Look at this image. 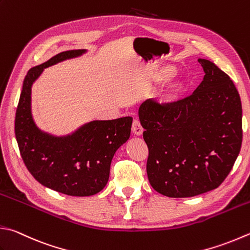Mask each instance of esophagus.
<instances>
[{"label": "esophagus", "instance_id": "obj_1", "mask_svg": "<svg viewBox=\"0 0 250 250\" xmlns=\"http://www.w3.org/2000/svg\"><path fill=\"white\" fill-rule=\"evenodd\" d=\"M131 131H133V133H134L136 136L143 135L144 128H143V126L140 125V122H139L138 120H134L133 126H131Z\"/></svg>", "mask_w": 250, "mask_h": 250}]
</instances>
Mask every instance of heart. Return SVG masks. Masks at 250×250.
Returning a JSON list of instances; mask_svg holds the SVG:
<instances>
[{"label":"heart","instance_id":"heart-1","mask_svg":"<svg viewBox=\"0 0 250 250\" xmlns=\"http://www.w3.org/2000/svg\"><path fill=\"white\" fill-rule=\"evenodd\" d=\"M174 74V68L171 66L163 67L155 73L154 76L150 79L148 83V86H151L153 83H159L162 82H166ZM183 82L180 79H172L169 81L164 88L162 89L161 95H160L159 101L162 104H171V103L175 102L178 98H180L181 93L183 91Z\"/></svg>","mask_w":250,"mask_h":250}]
</instances>
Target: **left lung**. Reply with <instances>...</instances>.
I'll list each match as a JSON object with an SVG mask.
<instances>
[{
	"mask_svg": "<svg viewBox=\"0 0 250 250\" xmlns=\"http://www.w3.org/2000/svg\"><path fill=\"white\" fill-rule=\"evenodd\" d=\"M204 81L171 104L148 99L138 115L149 149L147 174L160 194L185 198L219 187L242 146V102L230 78L199 59Z\"/></svg>",
	"mask_w": 250,
	"mask_h": 250,
	"instance_id": "left-lung-1",
	"label": "left lung"
}]
</instances>
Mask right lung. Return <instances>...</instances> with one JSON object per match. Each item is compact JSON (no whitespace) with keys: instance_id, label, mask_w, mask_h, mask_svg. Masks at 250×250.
Here are the masks:
<instances>
[{"instance_id":"right-lung-1","label":"right lung","mask_w":250,"mask_h":250,"mask_svg":"<svg viewBox=\"0 0 250 250\" xmlns=\"http://www.w3.org/2000/svg\"><path fill=\"white\" fill-rule=\"evenodd\" d=\"M86 52L65 51L28 70L15 117L16 140L28 171L50 189L76 197L96 195L105 187L112 159L129 139L133 117L91 121L69 135H51L35 123L31 88L44 68Z\"/></svg>"}]
</instances>
